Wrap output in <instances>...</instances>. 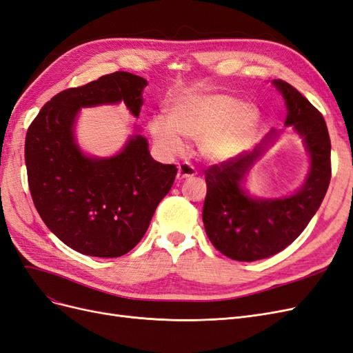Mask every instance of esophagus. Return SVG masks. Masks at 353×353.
I'll return each instance as SVG.
<instances>
[{
  "label": "esophagus",
  "instance_id": "1",
  "mask_svg": "<svg viewBox=\"0 0 353 353\" xmlns=\"http://www.w3.org/2000/svg\"><path fill=\"white\" fill-rule=\"evenodd\" d=\"M196 175V169L188 165V163H181L178 166V174L176 178L178 179H185V178H193Z\"/></svg>",
  "mask_w": 353,
  "mask_h": 353
}]
</instances>
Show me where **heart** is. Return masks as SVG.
Here are the masks:
<instances>
[{"mask_svg":"<svg viewBox=\"0 0 353 353\" xmlns=\"http://www.w3.org/2000/svg\"><path fill=\"white\" fill-rule=\"evenodd\" d=\"M259 123V110L227 94H187L168 108V122L154 117L150 132L156 145L169 154L183 152L181 138L199 140L208 159L227 160L239 154Z\"/></svg>","mask_w":353,"mask_h":353,"instance_id":"heart-1","label":"heart"}]
</instances>
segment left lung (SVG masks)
<instances>
[{
    "mask_svg": "<svg viewBox=\"0 0 353 353\" xmlns=\"http://www.w3.org/2000/svg\"><path fill=\"white\" fill-rule=\"evenodd\" d=\"M274 83L285 99V125L296 128L311 154V172L294 196L258 200L245 194L240 184L261 147L205 170L206 234L216 250L240 262L270 258L292 244L321 206L331 179V143L321 112L290 83L281 79Z\"/></svg>",
    "mask_w": 353,
    "mask_h": 353,
    "instance_id": "1",
    "label": "left lung"
}]
</instances>
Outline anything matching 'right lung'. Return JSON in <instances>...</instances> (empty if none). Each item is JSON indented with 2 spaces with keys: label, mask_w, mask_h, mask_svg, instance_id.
<instances>
[{
  "label": "right lung",
  "mask_w": 353,
  "mask_h": 353,
  "mask_svg": "<svg viewBox=\"0 0 353 353\" xmlns=\"http://www.w3.org/2000/svg\"><path fill=\"white\" fill-rule=\"evenodd\" d=\"M145 85L128 72L104 74L54 95L28 128L25 160L34 205L50 231L82 254L117 258L132 250L174 184L176 166L153 160L141 135L110 159L85 157L73 140L79 108L123 100L138 116Z\"/></svg>",
  "instance_id": "add662e5"
}]
</instances>
